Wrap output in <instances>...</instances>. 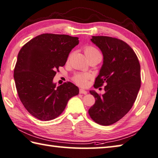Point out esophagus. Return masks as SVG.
Instances as JSON below:
<instances>
[{
    "label": "esophagus",
    "mask_w": 158,
    "mask_h": 158,
    "mask_svg": "<svg viewBox=\"0 0 158 158\" xmlns=\"http://www.w3.org/2000/svg\"><path fill=\"white\" fill-rule=\"evenodd\" d=\"M79 92H80V94H87V92L86 90L82 89H80Z\"/></svg>",
    "instance_id": "obj_1"
}]
</instances>
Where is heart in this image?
I'll list each match as a JSON object with an SVG mask.
<instances>
[{"label":"heart","instance_id":"heart-1","mask_svg":"<svg viewBox=\"0 0 158 158\" xmlns=\"http://www.w3.org/2000/svg\"><path fill=\"white\" fill-rule=\"evenodd\" d=\"M85 53L88 57L94 56L101 57V53L100 51L93 46H87L84 48ZM89 75L87 73H76L73 77V81L77 85L81 86H85L87 83V80L89 79Z\"/></svg>","mask_w":158,"mask_h":158}]
</instances>
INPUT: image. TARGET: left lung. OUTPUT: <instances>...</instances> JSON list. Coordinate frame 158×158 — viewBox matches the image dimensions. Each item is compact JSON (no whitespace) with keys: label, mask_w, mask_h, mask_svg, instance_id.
Listing matches in <instances>:
<instances>
[{"label":"left lung","mask_w":158,"mask_h":158,"mask_svg":"<svg viewBox=\"0 0 158 158\" xmlns=\"http://www.w3.org/2000/svg\"><path fill=\"white\" fill-rule=\"evenodd\" d=\"M91 40L103 55V64L94 87L106 85L102 96L90 91L96 102L88 112L96 123L110 126L122 118L136 100L141 87L140 64L131 47L119 39L93 36Z\"/></svg>","instance_id":"left-lung-1"}]
</instances>
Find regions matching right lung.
Masks as SVG:
<instances>
[{
    "label": "right lung",
    "mask_w": 158,
    "mask_h": 158,
    "mask_svg": "<svg viewBox=\"0 0 158 158\" xmlns=\"http://www.w3.org/2000/svg\"><path fill=\"white\" fill-rule=\"evenodd\" d=\"M79 44L77 37L45 33L27 42L18 54L15 70L19 97L27 112L41 121L62 114L78 87L66 82L56 87L52 82L59 67L64 66L69 52Z\"/></svg>",
    "instance_id": "obj_1"
}]
</instances>
